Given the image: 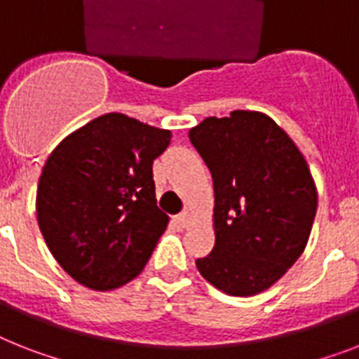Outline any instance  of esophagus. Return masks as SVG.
<instances>
[{
  "instance_id": "obj_1",
  "label": "esophagus",
  "mask_w": 359,
  "mask_h": 359,
  "mask_svg": "<svg viewBox=\"0 0 359 359\" xmlns=\"http://www.w3.org/2000/svg\"><path fill=\"white\" fill-rule=\"evenodd\" d=\"M189 219H191V215H189V212H182V214L177 215V223H179L182 229H186V226L189 225Z\"/></svg>"
}]
</instances>
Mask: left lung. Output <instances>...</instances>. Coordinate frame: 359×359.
Masks as SVG:
<instances>
[{
    "instance_id": "1",
    "label": "left lung",
    "mask_w": 359,
    "mask_h": 359,
    "mask_svg": "<svg viewBox=\"0 0 359 359\" xmlns=\"http://www.w3.org/2000/svg\"><path fill=\"white\" fill-rule=\"evenodd\" d=\"M189 142L214 180L215 245L195 265L229 295H256L302 255L317 210L304 156L265 114L206 118Z\"/></svg>"
}]
</instances>
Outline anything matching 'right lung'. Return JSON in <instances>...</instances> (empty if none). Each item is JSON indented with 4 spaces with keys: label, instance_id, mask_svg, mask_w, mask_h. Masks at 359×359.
<instances>
[{
    "label": "right lung",
    "instance_id": "1",
    "mask_svg": "<svg viewBox=\"0 0 359 359\" xmlns=\"http://www.w3.org/2000/svg\"><path fill=\"white\" fill-rule=\"evenodd\" d=\"M170 142V130L112 112L49 154L38 180V226L79 284L114 290L144 269L168 226L154 199L153 162Z\"/></svg>",
    "mask_w": 359,
    "mask_h": 359
}]
</instances>
